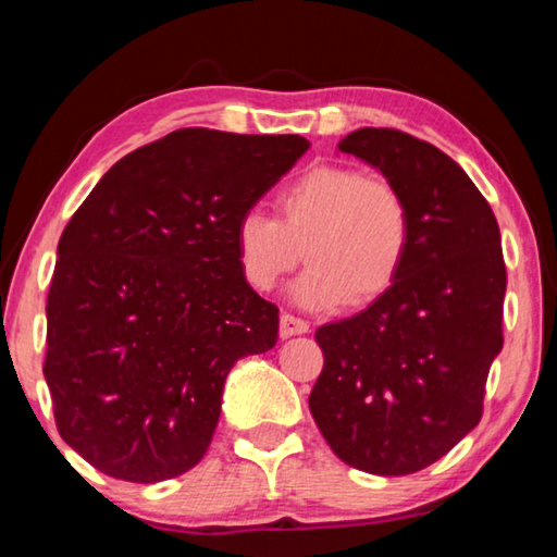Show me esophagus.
Segmentation results:
<instances>
[{"instance_id": "obj_1", "label": "esophagus", "mask_w": 557, "mask_h": 557, "mask_svg": "<svg viewBox=\"0 0 557 557\" xmlns=\"http://www.w3.org/2000/svg\"><path fill=\"white\" fill-rule=\"evenodd\" d=\"M307 332H309V324L305 322V319H299L295 314H282L280 317V336L282 338L307 334Z\"/></svg>"}]
</instances>
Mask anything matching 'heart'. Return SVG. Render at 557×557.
I'll return each mask as SVG.
<instances>
[{
    "instance_id": "b5f03b06",
    "label": "heart",
    "mask_w": 557,
    "mask_h": 557,
    "mask_svg": "<svg viewBox=\"0 0 557 557\" xmlns=\"http://www.w3.org/2000/svg\"><path fill=\"white\" fill-rule=\"evenodd\" d=\"M277 219L245 211L235 223V258L243 280L270 292L295 270L309 268L292 287L307 309L369 307L405 268L412 215L391 182L363 169L319 164L289 182L275 199Z\"/></svg>"
}]
</instances>
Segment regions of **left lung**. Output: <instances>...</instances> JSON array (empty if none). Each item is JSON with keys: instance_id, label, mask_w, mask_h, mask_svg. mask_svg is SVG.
<instances>
[{"instance_id": "1", "label": "left lung", "mask_w": 557, "mask_h": 557, "mask_svg": "<svg viewBox=\"0 0 557 557\" xmlns=\"http://www.w3.org/2000/svg\"><path fill=\"white\" fill-rule=\"evenodd\" d=\"M338 149L381 169L405 196L412 240L381 299L317 329L324 369L309 410L346 465L403 476L445 457L482 420L504 346L502 233L465 169L425 139L361 127Z\"/></svg>"}]
</instances>
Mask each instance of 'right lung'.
<instances>
[{"label":"right lung","instance_id":"add662e5","mask_svg":"<svg viewBox=\"0 0 557 557\" xmlns=\"http://www.w3.org/2000/svg\"><path fill=\"white\" fill-rule=\"evenodd\" d=\"M309 149L299 135L184 127L110 169L59 240L44 375L59 435L108 476L196 467L225 375L277 344L280 309L235 258V223Z\"/></svg>","mask_w":557,"mask_h":557}]
</instances>
